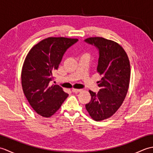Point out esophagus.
<instances>
[{"mask_svg":"<svg viewBox=\"0 0 153 153\" xmlns=\"http://www.w3.org/2000/svg\"><path fill=\"white\" fill-rule=\"evenodd\" d=\"M71 91L73 93H78L79 92H82V89H72L71 90Z\"/></svg>","mask_w":153,"mask_h":153,"instance_id":"34e87169","label":"esophagus"}]
</instances>
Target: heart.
<instances>
[{
	"label": "heart",
	"mask_w": 153,
	"mask_h": 153,
	"mask_svg": "<svg viewBox=\"0 0 153 153\" xmlns=\"http://www.w3.org/2000/svg\"><path fill=\"white\" fill-rule=\"evenodd\" d=\"M85 56H86V55H85Z\"/></svg>",
	"instance_id": "1"
}]
</instances>
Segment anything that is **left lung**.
Listing matches in <instances>:
<instances>
[{"label": "left lung", "instance_id": "left-lung-1", "mask_svg": "<svg viewBox=\"0 0 153 153\" xmlns=\"http://www.w3.org/2000/svg\"><path fill=\"white\" fill-rule=\"evenodd\" d=\"M85 42L95 46L99 51L97 70L102 76L98 82V93L89 91L91 101L85 108L95 121L110 118L122 105L128 93L130 79V64L123 48L116 42L96 37Z\"/></svg>", "mask_w": 153, "mask_h": 153}]
</instances>
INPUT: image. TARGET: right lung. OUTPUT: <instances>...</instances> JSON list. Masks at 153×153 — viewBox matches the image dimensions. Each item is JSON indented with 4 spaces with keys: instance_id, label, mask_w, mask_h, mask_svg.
<instances>
[{
    "instance_id": "right-lung-1",
    "label": "right lung",
    "mask_w": 153,
    "mask_h": 153,
    "mask_svg": "<svg viewBox=\"0 0 153 153\" xmlns=\"http://www.w3.org/2000/svg\"><path fill=\"white\" fill-rule=\"evenodd\" d=\"M77 39L48 37L35 45L25 58L22 70L23 91L31 106L43 117L53 115L68 96L58 85H51L65 52Z\"/></svg>"
}]
</instances>
